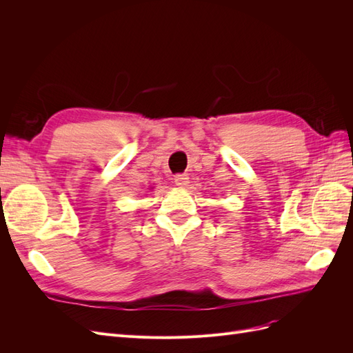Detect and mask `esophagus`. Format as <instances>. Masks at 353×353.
Wrapping results in <instances>:
<instances>
[{"instance_id":"1","label":"esophagus","mask_w":353,"mask_h":353,"mask_svg":"<svg viewBox=\"0 0 353 353\" xmlns=\"http://www.w3.org/2000/svg\"><path fill=\"white\" fill-rule=\"evenodd\" d=\"M188 175H185V174H178V175H175V178H174V183L178 185V187H185L187 184H188Z\"/></svg>"}]
</instances>
